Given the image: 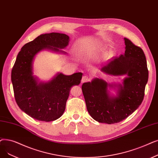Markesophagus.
Wrapping results in <instances>:
<instances>
[{
  "instance_id": "obj_1",
  "label": "esophagus",
  "mask_w": 158,
  "mask_h": 158,
  "mask_svg": "<svg viewBox=\"0 0 158 158\" xmlns=\"http://www.w3.org/2000/svg\"><path fill=\"white\" fill-rule=\"evenodd\" d=\"M89 80H90V78H89L87 75H84V76L82 77L81 82L82 83H85V82H88Z\"/></svg>"
}]
</instances>
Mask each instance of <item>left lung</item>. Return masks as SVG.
<instances>
[{
	"label": "left lung",
	"instance_id": "obj_1",
	"mask_svg": "<svg viewBox=\"0 0 158 158\" xmlns=\"http://www.w3.org/2000/svg\"><path fill=\"white\" fill-rule=\"evenodd\" d=\"M125 52L101 68V72L112 75H127L123 84H108L95 78L82 85L87 110L99 123L114 124L126 119L143 100L148 78L147 60L143 50L124 38ZM117 87V95L111 96L107 87Z\"/></svg>",
	"mask_w": 158,
	"mask_h": 158
}]
</instances>
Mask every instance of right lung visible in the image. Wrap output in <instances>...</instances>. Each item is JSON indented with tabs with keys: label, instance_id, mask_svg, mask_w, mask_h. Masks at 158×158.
<instances>
[{
	"label": "right lung",
	"instance_id": "right-lung-1",
	"mask_svg": "<svg viewBox=\"0 0 158 158\" xmlns=\"http://www.w3.org/2000/svg\"><path fill=\"white\" fill-rule=\"evenodd\" d=\"M69 41L66 34H42L24 44L17 55L11 76L15 99L19 107L35 119L48 122L59 118L65 110L70 88L81 83V72L71 75L59 73L46 83H39L33 75V62L39 52L66 53L58 48H65Z\"/></svg>",
	"mask_w": 158,
	"mask_h": 158
}]
</instances>
